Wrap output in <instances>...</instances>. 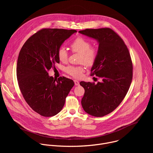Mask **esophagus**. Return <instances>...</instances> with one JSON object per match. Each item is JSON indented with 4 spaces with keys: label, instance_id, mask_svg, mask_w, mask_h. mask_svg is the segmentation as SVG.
Here are the masks:
<instances>
[{
    "label": "esophagus",
    "instance_id": "1",
    "mask_svg": "<svg viewBox=\"0 0 153 153\" xmlns=\"http://www.w3.org/2000/svg\"><path fill=\"white\" fill-rule=\"evenodd\" d=\"M74 84H75V85H79V82L78 81V80H74Z\"/></svg>",
    "mask_w": 153,
    "mask_h": 153
}]
</instances>
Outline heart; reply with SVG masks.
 Segmentation results:
<instances>
[{
  "label": "heart",
  "instance_id": "b5f03b06",
  "mask_svg": "<svg viewBox=\"0 0 153 153\" xmlns=\"http://www.w3.org/2000/svg\"><path fill=\"white\" fill-rule=\"evenodd\" d=\"M70 48L73 53L80 54L79 62L87 67H92L95 64L99 56V50L97 48L91 47V43L86 39L79 36L76 37L70 44ZM57 56L59 60L66 63L68 59V54L64 47L59 48ZM84 68L83 65L69 66L66 68V72L74 78H80L83 74Z\"/></svg>",
  "mask_w": 153,
  "mask_h": 153
}]
</instances>
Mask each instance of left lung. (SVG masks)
Masks as SVG:
<instances>
[{
  "label": "left lung",
  "instance_id": "left-lung-1",
  "mask_svg": "<svg viewBox=\"0 0 153 153\" xmlns=\"http://www.w3.org/2000/svg\"><path fill=\"white\" fill-rule=\"evenodd\" d=\"M79 32L99 42V56L91 76L102 80L97 84L80 82L85 90L82 106L88 114L102 117L113 111L127 94L133 79L132 60L124 41L112 29H85Z\"/></svg>",
  "mask_w": 153,
  "mask_h": 153
}]
</instances>
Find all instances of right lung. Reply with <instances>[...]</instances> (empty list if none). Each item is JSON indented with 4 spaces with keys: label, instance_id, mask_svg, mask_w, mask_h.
Here are the masks:
<instances>
[{
    "label": "right lung",
    "instance_id": "add662e5",
    "mask_svg": "<svg viewBox=\"0 0 153 153\" xmlns=\"http://www.w3.org/2000/svg\"><path fill=\"white\" fill-rule=\"evenodd\" d=\"M75 30L43 28L32 35L22 47L17 59V79L28 105L43 117L59 113L74 83L71 79L50 77L49 70L59 63L57 53Z\"/></svg>",
    "mask_w": 153,
    "mask_h": 153
}]
</instances>
